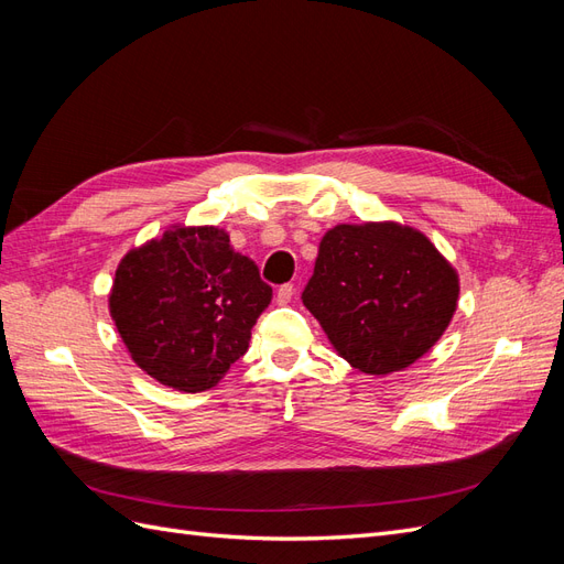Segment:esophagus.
I'll return each mask as SVG.
<instances>
[{
    "label": "esophagus",
    "instance_id": "esophagus-1",
    "mask_svg": "<svg viewBox=\"0 0 564 564\" xmlns=\"http://www.w3.org/2000/svg\"><path fill=\"white\" fill-rule=\"evenodd\" d=\"M292 299H294V284H282V286L278 289L275 301H278L280 305H286V303H292Z\"/></svg>",
    "mask_w": 564,
    "mask_h": 564
}]
</instances>
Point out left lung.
I'll return each mask as SVG.
<instances>
[{"instance_id":"1","label":"left lung","mask_w":564,"mask_h":564,"mask_svg":"<svg viewBox=\"0 0 564 564\" xmlns=\"http://www.w3.org/2000/svg\"><path fill=\"white\" fill-rule=\"evenodd\" d=\"M301 299L350 367L381 377L414 365L445 334L458 275L414 228L340 224L322 237Z\"/></svg>"}]
</instances>
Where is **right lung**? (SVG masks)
<instances>
[{
  "label": "right lung",
  "instance_id": "right-lung-1",
  "mask_svg": "<svg viewBox=\"0 0 564 564\" xmlns=\"http://www.w3.org/2000/svg\"><path fill=\"white\" fill-rule=\"evenodd\" d=\"M272 289L216 226H172L115 270L110 315L131 360L152 379L202 392L249 348Z\"/></svg>",
  "mask_w": 564,
  "mask_h": 564
}]
</instances>
